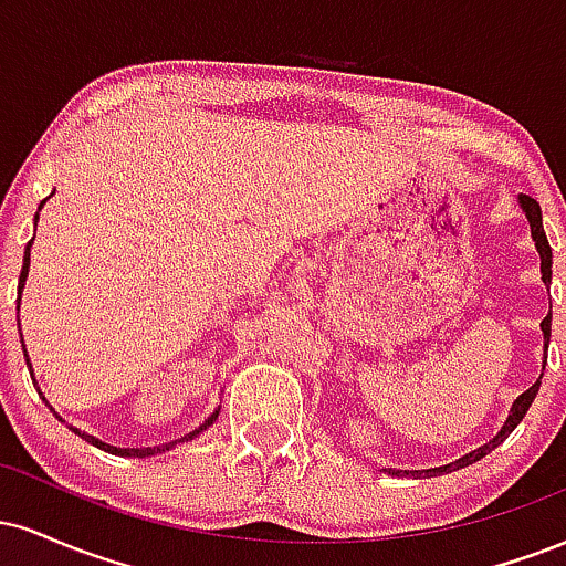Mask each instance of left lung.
Instances as JSON below:
<instances>
[{
    "label": "left lung",
    "mask_w": 566,
    "mask_h": 566,
    "mask_svg": "<svg viewBox=\"0 0 566 566\" xmlns=\"http://www.w3.org/2000/svg\"><path fill=\"white\" fill-rule=\"evenodd\" d=\"M518 207H522V212H524V216H527V220H530L532 242H535V250L541 252V274H543V282L551 284V263H554V255H551L548 237H545V231H543V212H541V205H537V201L532 199V197H527V193H522V197H518ZM541 329H543V346H545V356H543V369H545V361H548V340H551V314L545 316V319L541 322ZM541 378H543V373H541ZM541 378L532 382V386H530L527 391H524L522 396H516V399H513V405H511V409H509V418H505V423L500 426V431H497L495 437H492L490 441H486V444L476 447V450H471V452H465L463 458H458V460H454V463H447V465H439V469H428V471H423L426 476H437V473L441 476V473H452V471H458V469H465V465H471V463H476V460H482L486 452L495 450L497 444H503V441L511 437L513 428L522 423V418H524V415H527V409L532 407V401H535L537 391H541ZM382 471H386V469H382ZM388 473H396V476H405V473L409 476V473H412V476H418V471H405V473H401V471L388 469Z\"/></svg>",
    "instance_id": "1"
}]
</instances>
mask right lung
I'll use <instances>...</instances> for the list:
<instances>
[{"instance_id": "right-lung-1", "label": "right lung", "mask_w": 566, "mask_h": 566, "mask_svg": "<svg viewBox=\"0 0 566 566\" xmlns=\"http://www.w3.org/2000/svg\"><path fill=\"white\" fill-rule=\"evenodd\" d=\"M48 201V199H44ZM42 201V205H44ZM42 205H39V210H42ZM39 220V212L34 216V223ZM31 244H34V239H31L29 244H25V252H23V269H21V279H18V311H21V292H23V287H25V276H29V265H31ZM21 343H23V335H21ZM25 348V346H23ZM25 356V365H29V369H31V359H29V354H23ZM31 380H34V386H36V378H34V369H31ZM50 409H53V405H48ZM55 412V409H53ZM218 415H220V407L216 409V412L210 415V418L205 420V423H201L199 428H193L191 433H186V437H180V439H175V441H165V444H159V447H114V444H106V441H101V439H95V437H87V441H93L95 447H101V450H106V452H112V454H122V458H151V454H159V452H167V450H172V447H178V444H184V441H191V439H197L201 431H207V428H210L212 423H216L218 420ZM55 418H61V415L55 412ZM84 437V433H82Z\"/></svg>"}]
</instances>
